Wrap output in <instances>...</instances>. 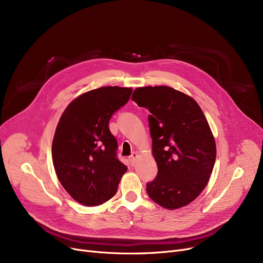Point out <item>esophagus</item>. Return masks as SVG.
Returning a JSON list of instances; mask_svg holds the SVG:
<instances>
[{
    "label": "esophagus",
    "instance_id": "obj_1",
    "mask_svg": "<svg viewBox=\"0 0 263 263\" xmlns=\"http://www.w3.org/2000/svg\"><path fill=\"white\" fill-rule=\"evenodd\" d=\"M137 157H139V155H137V153H133L132 155H131V157L129 158V161H130V164L132 165V166H134L135 165V163H136V159H137Z\"/></svg>",
    "mask_w": 263,
    "mask_h": 263
}]
</instances>
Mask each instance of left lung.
Returning a JSON list of instances; mask_svg holds the SVG:
<instances>
[{
	"label": "left lung",
	"mask_w": 263,
	"mask_h": 263,
	"mask_svg": "<svg viewBox=\"0 0 263 263\" xmlns=\"http://www.w3.org/2000/svg\"><path fill=\"white\" fill-rule=\"evenodd\" d=\"M132 100L150 112L158 176L147 184L148 195L165 209L182 208L200 195L214 167L216 146L208 120L192 97L168 86L139 87Z\"/></svg>",
	"instance_id": "1"
}]
</instances>
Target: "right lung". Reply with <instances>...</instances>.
Wrapping results in <instances>:
<instances>
[{
	"mask_svg": "<svg viewBox=\"0 0 263 263\" xmlns=\"http://www.w3.org/2000/svg\"><path fill=\"white\" fill-rule=\"evenodd\" d=\"M132 88L106 86L80 95L68 104L52 142V160L63 187L76 201L99 205L117 192L127 172L116 157L108 121L130 99Z\"/></svg>",
	"mask_w": 263,
	"mask_h": 263,
	"instance_id": "right-lung-1",
	"label": "right lung"
}]
</instances>
